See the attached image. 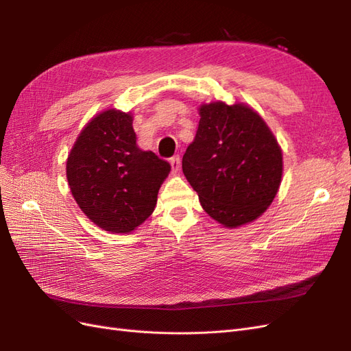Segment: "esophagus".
Instances as JSON below:
<instances>
[{
    "label": "esophagus",
    "instance_id": "esophagus-1",
    "mask_svg": "<svg viewBox=\"0 0 351 351\" xmlns=\"http://www.w3.org/2000/svg\"><path fill=\"white\" fill-rule=\"evenodd\" d=\"M169 164H171V169H173V173H178L180 167H182V158H180V155H176V156H173L171 159H169Z\"/></svg>",
    "mask_w": 351,
    "mask_h": 351
}]
</instances>
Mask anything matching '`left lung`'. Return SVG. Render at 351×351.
Segmentation results:
<instances>
[{"label":"left lung","mask_w":351,"mask_h":351,"mask_svg":"<svg viewBox=\"0 0 351 351\" xmlns=\"http://www.w3.org/2000/svg\"><path fill=\"white\" fill-rule=\"evenodd\" d=\"M196 137L183 155V173L202 208L234 228L261 217L278 192L282 154L268 125L243 104L200 107Z\"/></svg>","instance_id":"1"}]
</instances>
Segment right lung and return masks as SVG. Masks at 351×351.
<instances>
[{"label": "right lung", "mask_w": 351, "mask_h": 351, "mask_svg": "<svg viewBox=\"0 0 351 351\" xmlns=\"http://www.w3.org/2000/svg\"><path fill=\"white\" fill-rule=\"evenodd\" d=\"M130 114L108 110L88 123L67 159L73 197L92 222L130 232L149 217L169 164L136 145Z\"/></svg>", "instance_id": "1"}]
</instances>
